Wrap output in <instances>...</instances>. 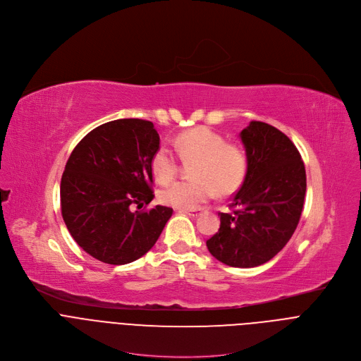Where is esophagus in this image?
<instances>
[{"mask_svg": "<svg viewBox=\"0 0 361 361\" xmlns=\"http://www.w3.org/2000/svg\"><path fill=\"white\" fill-rule=\"evenodd\" d=\"M183 213L191 216V217H198L202 213V209H192V210H181Z\"/></svg>", "mask_w": 361, "mask_h": 361, "instance_id": "esophagus-1", "label": "esophagus"}]
</instances>
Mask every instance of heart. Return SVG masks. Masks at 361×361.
<instances>
[{
    "label": "heart",
    "instance_id": "heart-1",
    "mask_svg": "<svg viewBox=\"0 0 361 361\" xmlns=\"http://www.w3.org/2000/svg\"><path fill=\"white\" fill-rule=\"evenodd\" d=\"M174 147L183 163L192 164V181H178L160 191L161 202L176 209H195L207 202L217 191L227 197L237 191L247 173V154L235 142L209 127H195L178 134ZM151 171L160 184H169L180 171L176 154L160 147L151 159Z\"/></svg>",
    "mask_w": 361,
    "mask_h": 361
}]
</instances>
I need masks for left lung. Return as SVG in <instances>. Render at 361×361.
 Returning <instances> with one entry per match:
<instances>
[{
	"mask_svg": "<svg viewBox=\"0 0 361 361\" xmlns=\"http://www.w3.org/2000/svg\"><path fill=\"white\" fill-rule=\"evenodd\" d=\"M247 173L231 197V213H219L220 228L209 251L230 267H257L283 250L297 228L305 195V169L293 141L276 127L251 121L240 134Z\"/></svg>",
	"mask_w": 361,
	"mask_h": 361,
	"instance_id": "obj_1",
	"label": "left lung"
}]
</instances>
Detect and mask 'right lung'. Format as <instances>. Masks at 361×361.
<instances>
[{"label":"right lung","instance_id":"right-lung-1","mask_svg":"<svg viewBox=\"0 0 361 361\" xmlns=\"http://www.w3.org/2000/svg\"><path fill=\"white\" fill-rule=\"evenodd\" d=\"M160 148L154 124L121 118L90 131L73 149L61 177V214L77 244L114 266L135 262L159 240L173 209L156 205L151 159Z\"/></svg>","mask_w":361,"mask_h":361}]
</instances>
